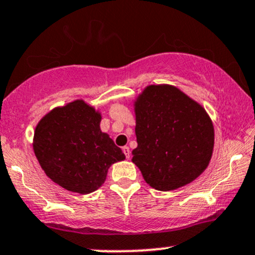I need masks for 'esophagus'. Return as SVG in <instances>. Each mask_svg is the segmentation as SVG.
<instances>
[{"label": "esophagus", "instance_id": "esophagus-1", "mask_svg": "<svg viewBox=\"0 0 255 255\" xmlns=\"http://www.w3.org/2000/svg\"><path fill=\"white\" fill-rule=\"evenodd\" d=\"M123 151H124V154H125V156H127V159L130 158V148H128V145L123 147Z\"/></svg>", "mask_w": 255, "mask_h": 255}]
</instances>
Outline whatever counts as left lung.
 I'll return each mask as SVG.
<instances>
[{
    "instance_id": "obj_1",
    "label": "left lung",
    "mask_w": 255,
    "mask_h": 255,
    "mask_svg": "<svg viewBox=\"0 0 255 255\" xmlns=\"http://www.w3.org/2000/svg\"><path fill=\"white\" fill-rule=\"evenodd\" d=\"M132 162L151 188L170 191L195 181L212 158L214 128L199 102L168 84L148 85L133 102Z\"/></svg>"
}]
</instances>
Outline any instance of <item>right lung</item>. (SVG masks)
<instances>
[{
	"mask_svg": "<svg viewBox=\"0 0 255 255\" xmlns=\"http://www.w3.org/2000/svg\"><path fill=\"white\" fill-rule=\"evenodd\" d=\"M101 113L84 100L55 107L39 120L33 151L42 170L66 190L90 194L104 184L108 168L124 153L100 128Z\"/></svg>",
	"mask_w": 255,
	"mask_h": 255,
	"instance_id": "right-lung-1",
	"label": "right lung"
}]
</instances>
